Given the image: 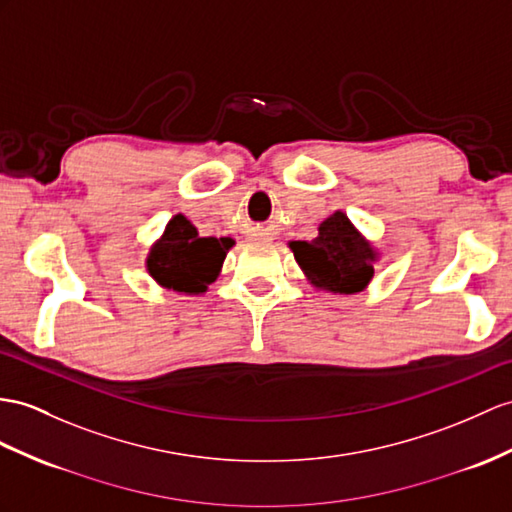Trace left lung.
I'll use <instances>...</instances> for the list:
<instances>
[{
  "mask_svg": "<svg viewBox=\"0 0 512 512\" xmlns=\"http://www.w3.org/2000/svg\"><path fill=\"white\" fill-rule=\"evenodd\" d=\"M289 247L317 289L352 295L363 291L373 278L376 252L341 210L321 223L317 239L291 241Z\"/></svg>",
  "mask_w": 512,
  "mask_h": 512,
  "instance_id": "1",
  "label": "left lung"
}]
</instances>
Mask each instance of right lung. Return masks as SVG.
<instances>
[{
    "mask_svg": "<svg viewBox=\"0 0 512 512\" xmlns=\"http://www.w3.org/2000/svg\"><path fill=\"white\" fill-rule=\"evenodd\" d=\"M232 245L228 236H199L189 219L176 215L149 249L147 271L165 289L199 295L217 280Z\"/></svg>",
    "mask_w": 512,
    "mask_h": 512,
    "instance_id": "right-lung-1",
    "label": "right lung"
}]
</instances>
